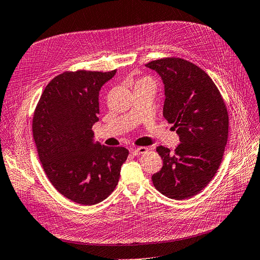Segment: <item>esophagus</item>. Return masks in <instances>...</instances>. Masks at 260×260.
<instances>
[{"label":"esophagus","mask_w":260,"mask_h":260,"mask_svg":"<svg viewBox=\"0 0 260 260\" xmlns=\"http://www.w3.org/2000/svg\"><path fill=\"white\" fill-rule=\"evenodd\" d=\"M148 151L147 147H138V148H131L130 149V153L133 155V156H140L142 155L144 153H146Z\"/></svg>","instance_id":"34e87169"}]
</instances>
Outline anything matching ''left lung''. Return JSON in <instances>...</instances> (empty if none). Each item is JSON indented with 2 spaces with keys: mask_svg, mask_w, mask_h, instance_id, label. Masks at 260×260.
<instances>
[{
  "mask_svg": "<svg viewBox=\"0 0 260 260\" xmlns=\"http://www.w3.org/2000/svg\"><path fill=\"white\" fill-rule=\"evenodd\" d=\"M145 66L161 78L162 115L175 124L180 140L175 152L156 148L164 165L152 176L154 186L169 199H190L210 182L221 164L229 130L226 107L214 81L192 62L168 57Z\"/></svg>",
  "mask_w": 260,
  "mask_h": 260,
  "instance_id": "1",
  "label": "left lung"
}]
</instances>
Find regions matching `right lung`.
<instances>
[{"label":"right lung","mask_w":260,"mask_h":260,"mask_svg":"<svg viewBox=\"0 0 260 260\" xmlns=\"http://www.w3.org/2000/svg\"><path fill=\"white\" fill-rule=\"evenodd\" d=\"M116 75L78 70L45 86L32 120L39 158L53 186L81 205L104 201L115 190L129 151L94 142L101 88Z\"/></svg>","instance_id":"1"}]
</instances>
